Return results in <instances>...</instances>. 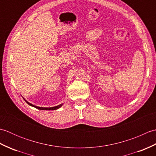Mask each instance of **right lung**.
Wrapping results in <instances>:
<instances>
[{
  "label": "right lung",
  "instance_id": "add662e5",
  "mask_svg": "<svg viewBox=\"0 0 156 156\" xmlns=\"http://www.w3.org/2000/svg\"><path fill=\"white\" fill-rule=\"evenodd\" d=\"M24 100H25V101L27 102V103L29 105H30V106H31V107H35V108H37V109H39V110H48V111H51V110H56V109H58L59 108H60L63 105L62 104H61V105H58V106H56V107H49V108H47V107H37V106H35V105H32V104H31V103H29V102H28V101H27L25 100V99L24 98Z\"/></svg>",
  "mask_w": 156,
  "mask_h": 156
}]
</instances>
